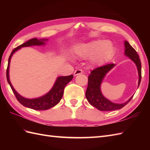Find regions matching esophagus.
I'll list each match as a JSON object with an SVG mask.
<instances>
[{"label": "esophagus", "instance_id": "34e87169", "mask_svg": "<svg viewBox=\"0 0 150 150\" xmlns=\"http://www.w3.org/2000/svg\"><path fill=\"white\" fill-rule=\"evenodd\" d=\"M82 73H83V71H82V69H77L75 70V71L74 72V76L78 75L79 74H82Z\"/></svg>", "mask_w": 150, "mask_h": 150}]
</instances>
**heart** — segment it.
<instances>
[{
    "label": "heart",
    "mask_w": 150,
    "mask_h": 150,
    "mask_svg": "<svg viewBox=\"0 0 150 150\" xmlns=\"http://www.w3.org/2000/svg\"><path fill=\"white\" fill-rule=\"evenodd\" d=\"M115 47L111 40H94L79 44L75 48V56L82 59L89 58L93 66L100 67L113 59Z\"/></svg>",
    "instance_id": "b5f03b06"
}]
</instances>
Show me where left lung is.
<instances>
[{"label":"left lung","instance_id":"left-lung-1","mask_svg":"<svg viewBox=\"0 0 150 150\" xmlns=\"http://www.w3.org/2000/svg\"><path fill=\"white\" fill-rule=\"evenodd\" d=\"M124 55L131 59L135 64L137 68L139 74L138 87L141 81V62L139 56L135 49L130 45L128 41H124ZM115 64H109L98 68H95L90 73L88 76V84L86 97L88 101L92 106L95 107L100 111H113L120 110L125 106L132 100L133 95L129 98V100L122 104L114 103L109 100L103 95L100 90V86L103 79L107 73L115 66Z\"/></svg>","mask_w":150,"mask_h":150}]
</instances>
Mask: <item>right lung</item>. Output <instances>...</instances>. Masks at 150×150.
<instances>
[{
    "label": "right lung",
    "instance_id": "1",
    "mask_svg": "<svg viewBox=\"0 0 150 150\" xmlns=\"http://www.w3.org/2000/svg\"><path fill=\"white\" fill-rule=\"evenodd\" d=\"M48 40L47 39H37V38L31 39L27 42L23 43L21 45L18 46L16 47L11 53V55H9L8 59V64L6 71V77L7 81L9 86L11 88V90L13 92L16 98L18 101L24 106L31 108V109L35 110H48L50 108H52L55 105L58 104L63 96L64 90L66 86V84L72 80L73 75H71L69 76H64V77H58L57 80L54 84L53 86L51 89L50 91L42 97L35 98H27L21 96L20 94H18L16 91L11 83L9 80V64L11 57L13 55V53L17 52V50H20L21 47H28L32 46H42L46 44V41Z\"/></svg>",
    "mask_w": 150,
    "mask_h": 150
}]
</instances>
